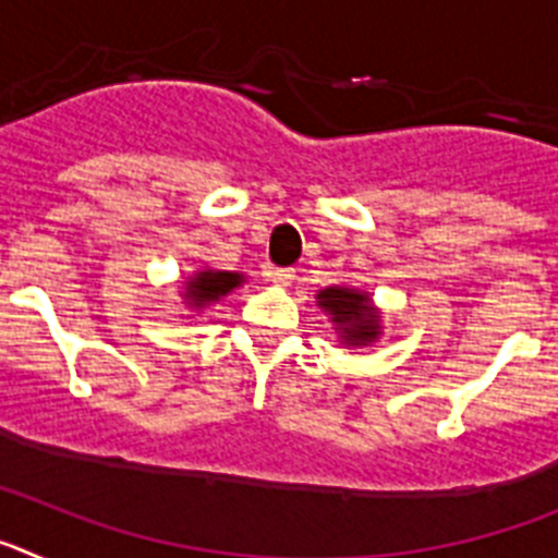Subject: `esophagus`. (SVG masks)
<instances>
[{
  "label": "esophagus",
  "mask_w": 558,
  "mask_h": 558,
  "mask_svg": "<svg viewBox=\"0 0 558 558\" xmlns=\"http://www.w3.org/2000/svg\"><path fill=\"white\" fill-rule=\"evenodd\" d=\"M268 279L274 284H279V288H288V284L295 279V270L293 268H274V270H268Z\"/></svg>",
  "instance_id": "obj_1"
}]
</instances>
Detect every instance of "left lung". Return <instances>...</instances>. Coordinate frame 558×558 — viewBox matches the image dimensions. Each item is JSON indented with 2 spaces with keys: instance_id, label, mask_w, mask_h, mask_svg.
<instances>
[{
  "instance_id": "8db88e82",
  "label": "left lung",
  "mask_w": 558,
  "mask_h": 558,
  "mask_svg": "<svg viewBox=\"0 0 558 558\" xmlns=\"http://www.w3.org/2000/svg\"><path fill=\"white\" fill-rule=\"evenodd\" d=\"M318 307L332 318L340 335V343L347 347H368L379 338V313L372 307L368 293L354 288H327L315 295Z\"/></svg>"
}]
</instances>
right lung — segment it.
<instances>
[{"label": "right lung", "instance_id": "right-lung-1", "mask_svg": "<svg viewBox=\"0 0 558 558\" xmlns=\"http://www.w3.org/2000/svg\"><path fill=\"white\" fill-rule=\"evenodd\" d=\"M245 279L243 274H231V270H198L195 276H190V282L184 284V302L192 310H201L206 304L220 302L226 293H231L234 288H240Z\"/></svg>", "mask_w": 558, "mask_h": 558}]
</instances>
